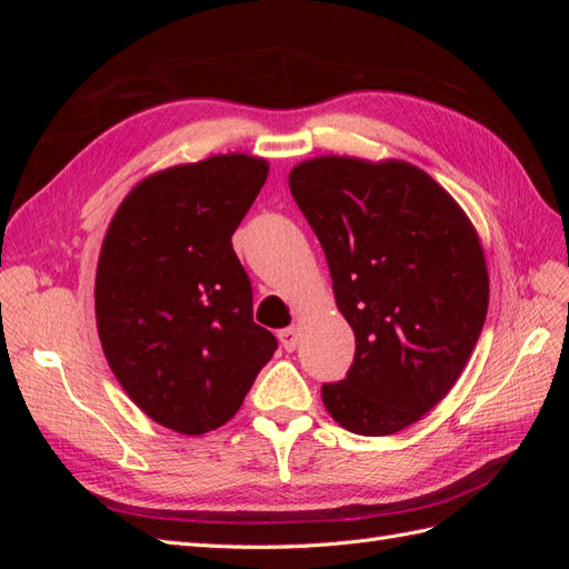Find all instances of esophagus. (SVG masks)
I'll return each instance as SVG.
<instances>
[{"label":"esophagus","mask_w":569,"mask_h":569,"mask_svg":"<svg viewBox=\"0 0 569 569\" xmlns=\"http://www.w3.org/2000/svg\"><path fill=\"white\" fill-rule=\"evenodd\" d=\"M280 337V343L287 349V351H295L297 343H299V330L297 327H284V330L278 332Z\"/></svg>","instance_id":"34e87169"}]
</instances>
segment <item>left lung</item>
<instances>
[{"label": "left lung", "instance_id": "8db88e82", "mask_svg": "<svg viewBox=\"0 0 569 569\" xmlns=\"http://www.w3.org/2000/svg\"><path fill=\"white\" fill-rule=\"evenodd\" d=\"M356 335L347 377L322 403L353 435L401 432L451 391L489 308L479 237L425 170L320 157L289 173Z\"/></svg>", "mask_w": 569, "mask_h": 569}]
</instances>
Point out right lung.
Wrapping results in <instances>:
<instances>
[{
  "label": "right lung",
  "instance_id": "1",
  "mask_svg": "<svg viewBox=\"0 0 569 569\" xmlns=\"http://www.w3.org/2000/svg\"><path fill=\"white\" fill-rule=\"evenodd\" d=\"M266 178L268 163L247 153L161 170L118 206L101 244V349L130 399L180 435L226 425L278 349L253 322L232 249Z\"/></svg>",
  "mask_w": 569,
  "mask_h": 569
}]
</instances>
